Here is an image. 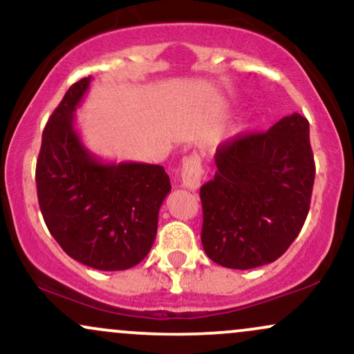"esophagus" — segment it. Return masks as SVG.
I'll use <instances>...</instances> for the list:
<instances>
[{"mask_svg":"<svg viewBox=\"0 0 354 354\" xmlns=\"http://www.w3.org/2000/svg\"><path fill=\"white\" fill-rule=\"evenodd\" d=\"M203 176V169L201 164V159L197 156L185 157L182 162V185L189 190H197L201 187Z\"/></svg>","mask_w":354,"mask_h":354,"instance_id":"34e87169","label":"esophagus"}]
</instances>
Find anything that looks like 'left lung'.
I'll use <instances>...</instances> for the list:
<instances>
[{
	"label": "left lung",
	"mask_w": 354,
	"mask_h": 354,
	"mask_svg": "<svg viewBox=\"0 0 354 354\" xmlns=\"http://www.w3.org/2000/svg\"><path fill=\"white\" fill-rule=\"evenodd\" d=\"M217 172L201 187L202 245L227 268L250 270L280 259L310 210L315 160L303 115L280 119L267 132L225 140Z\"/></svg>",
	"instance_id": "obj_1"
}]
</instances>
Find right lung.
I'll use <instances>...</instances> for the list:
<instances>
[{"instance_id":"add662e5","label":"right lung","mask_w":354,"mask_h":354,"mask_svg":"<svg viewBox=\"0 0 354 354\" xmlns=\"http://www.w3.org/2000/svg\"><path fill=\"white\" fill-rule=\"evenodd\" d=\"M91 76L73 84L46 124L36 164L46 227L71 259L102 272L127 270L151 252L164 198L162 165L102 162L82 144L74 114Z\"/></svg>"}]
</instances>
